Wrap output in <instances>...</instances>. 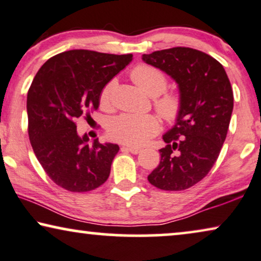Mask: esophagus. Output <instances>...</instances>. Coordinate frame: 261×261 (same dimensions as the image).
<instances>
[{
	"mask_svg": "<svg viewBox=\"0 0 261 261\" xmlns=\"http://www.w3.org/2000/svg\"><path fill=\"white\" fill-rule=\"evenodd\" d=\"M122 151L130 152V153H133V154H139V153L141 152V149L140 148H135V147H129V146H123Z\"/></svg>",
	"mask_w": 261,
	"mask_h": 261,
	"instance_id": "1",
	"label": "esophagus"
}]
</instances>
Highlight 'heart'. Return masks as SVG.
Here are the masks:
<instances>
[{"label":"heart","mask_w":261,"mask_h":261,"mask_svg":"<svg viewBox=\"0 0 261 261\" xmlns=\"http://www.w3.org/2000/svg\"><path fill=\"white\" fill-rule=\"evenodd\" d=\"M130 77L146 94L154 97V108L164 120L167 122L178 120L183 110V98L179 92L165 91L167 77L162 70L147 64H141L132 70ZM115 87V78L108 81L102 87L98 95V102L102 109L112 108ZM107 130L109 137L117 142L129 146H142L158 134L160 123L158 119L151 114H121L109 121Z\"/></svg>","instance_id":"heart-1"}]
</instances>
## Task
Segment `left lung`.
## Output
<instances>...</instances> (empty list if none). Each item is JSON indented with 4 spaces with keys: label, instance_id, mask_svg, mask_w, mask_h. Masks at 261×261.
Returning a JSON list of instances; mask_svg holds the SVG:
<instances>
[{
    "label": "left lung",
    "instance_id": "obj_1",
    "mask_svg": "<svg viewBox=\"0 0 261 261\" xmlns=\"http://www.w3.org/2000/svg\"><path fill=\"white\" fill-rule=\"evenodd\" d=\"M142 60L177 82L183 110L163 135L159 165L147 179L160 190L181 191L202 180L216 163L229 127L234 97L223 66L206 53L173 47Z\"/></svg>",
    "mask_w": 261,
    "mask_h": 261
}]
</instances>
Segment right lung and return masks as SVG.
Segmentation results:
<instances>
[{
	"label": "right lung",
	"mask_w": 261,
	"mask_h": 261,
	"mask_svg": "<svg viewBox=\"0 0 261 261\" xmlns=\"http://www.w3.org/2000/svg\"><path fill=\"white\" fill-rule=\"evenodd\" d=\"M133 55L71 49L49 58L35 74L27 94L28 135L47 176L71 192H87L108 179L115 144L96 139L88 145L74 120L98 108L103 85L123 70Z\"/></svg>",
	"instance_id": "obj_1"
}]
</instances>
